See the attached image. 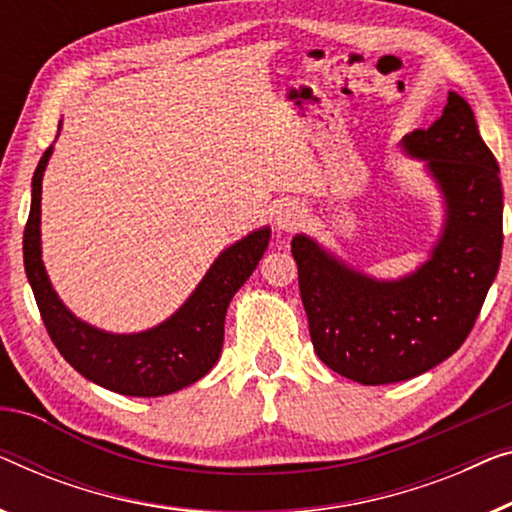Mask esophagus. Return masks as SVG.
Masks as SVG:
<instances>
[{
	"instance_id": "obj_1",
	"label": "esophagus",
	"mask_w": 512,
	"mask_h": 512,
	"mask_svg": "<svg viewBox=\"0 0 512 512\" xmlns=\"http://www.w3.org/2000/svg\"><path fill=\"white\" fill-rule=\"evenodd\" d=\"M305 221V212H302L300 205L295 203H286L281 205L277 212H274V226H277L279 233H293L298 231Z\"/></svg>"
}]
</instances>
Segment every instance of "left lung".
<instances>
[{
  "instance_id": "1",
  "label": "left lung",
  "mask_w": 512,
  "mask_h": 512,
  "mask_svg": "<svg viewBox=\"0 0 512 512\" xmlns=\"http://www.w3.org/2000/svg\"><path fill=\"white\" fill-rule=\"evenodd\" d=\"M402 150L425 161L443 198L441 235L420 268L376 279L305 233L291 242L314 351L362 385L409 381L450 358L469 337L501 263L499 164L469 103L448 92L443 115L404 136Z\"/></svg>"
}]
</instances>
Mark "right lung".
I'll list each match as a JSON object with an SVG mask.
<instances>
[{
	"mask_svg": "<svg viewBox=\"0 0 512 512\" xmlns=\"http://www.w3.org/2000/svg\"><path fill=\"white\" fill-rule=\"evenodd\" d=\"M62 129V122H59ZM53 145L32 177V207L22 238L27 281L41 318L64 360L101 388L129 397H161L210 372L224 346L226 309L251 277L270 242V226L244 235L217 256L187 302L164 323L143 332H108L78 318L59 300L41 258V184Z\"/></svg>",
	"mask_w": 512,
	"mask_h": 512,
	"instance_id": "right-lung-1",
	"label": "right lung"
}]
</instances>
